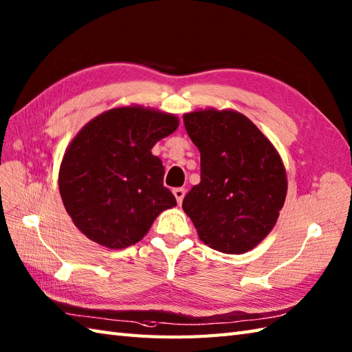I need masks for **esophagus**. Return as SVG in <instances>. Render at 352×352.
<instances>
[{
    "mask_svg": "<svg viewBox=\"0 0 352 352\" xmlns=\"http://www.w3.org/2000/svg\"><path fill=\"white\" fill-rule=\"evenodd\" d=\"M173 193H174V196H175L177 202L182 204V202H183V198H184V195H186V190L183 189V187H177V189L173 190Z\"/></svg>",
    "mask_w": 352,
    "mask_h": 352,
    "instance_id": "34e87169",
    "label": "esophagus"
}]
</instances>
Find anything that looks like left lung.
I'll return each instance as SVG.
<instances>
[{"label": "left lung", "mask_w": 352, "mask_h": 352, "mask_svg": "<svg viewBox=\"0 0 352 352\" xmlns=\"http://www.w3.org/2000/svg\"><path fill=\"white\" fill-rule=\"evenodd\" d=\"M183 118L201 153V183L184 196L183 210L210 248L253 249L273 230L287 198L280 156L243 113L206 109Z\"/></svg>", "instance_id": "8db88e82"}]
</instances>
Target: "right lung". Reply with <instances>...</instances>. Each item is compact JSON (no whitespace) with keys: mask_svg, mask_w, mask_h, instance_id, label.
<instances>
[{"mask_svg":"<svg viewBox=\"0 0 352 352\" xmlns=\"http://www.w3.org/2000/svg\"><path fill=\"white\" fill-rule=\"evenodd\" d=\"M177 127L170 113L126 106L96 117L73 139L61 162L60 193L89 240L109 249L132 246L163 210L177 206L163 186L165 166L151 154Z\"/></svg>","mask_w":352,"mask_h":352,"instance_id":"right-lung-1","label":"right lung"}]
</instances>
